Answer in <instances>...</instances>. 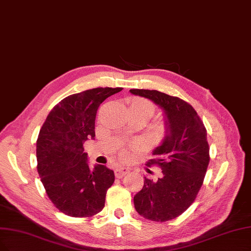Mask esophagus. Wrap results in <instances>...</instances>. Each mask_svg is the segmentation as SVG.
Listing matches in <instances>:
<instances>
[{"mask_svg": "<svg viewBox=\"0 0 251 251\" xmlns=\"http://www.w3.org/2000/svg\"><path fill=\"white\" fill-rule=\"evenodd\" d=\"M127 173H129V170L126 168H117L115 169V177L116 178H123Z\"/></svg>", "mask_w": 251, "mask_h": 251, "instance_id": "obj_1", "label": "esophagus"}]
</instances>
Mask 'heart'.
<instances>
[{
	"mask_svg": "<svg viewBox=\"0 0 251 251\" xmlns=\"http://www.w3.org/2000/svg\"><path fill=\"white\" fill-rule=\"evenodd\" d=\"M129 107H131V110H136V111L141 112L147 116V118L151 117L154 113V105L147 101L145 99H140V98H134L132 99L131 103H129ZM123 156L125 158L127 157L126 152H123Z\"/></svg>",
	"mask_w": 251,
	"mask_h": 251,
	"instance_id": "heart-1",
	"label": "heart"
}]
</instances>
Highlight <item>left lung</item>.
<instances>
[{
    "mask_svg": "<svg viewBox=\"0 0 251 251\" xmlns=\"http://www.w3.org/2000/svg\"><path fill=\"white\" fill-rule=\"evenodd\" d=\"M129 92L151 100L167 117V136L147 162L148 167L162 169V175L156 181L145 177L134 197L140 215L165 223L181 215L201 189L210 160L207 131L194 107L180 98L149 89Z\"/></svg>",
    "mask_w": 251,
    "mask_h": 251,
    "instance_id": "obj_1",
    "label": "left lung"
}]
</instances>
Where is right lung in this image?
I'll use <instances>...</instances> for the list:
<instances>
[{
	"mask_svg": "<svg viewBox=\"0 0 251 251\" xmlns=\"http://www.w3.org/2000/svg\"><path fill=\"white\" fill-rule=\"evenodd\" d=\"M123 87H97L63 99L46 117L37 139V170L50 201L66 215L91 217L105 206L114 172L91 170L83 143L95 138L98 108Z\"/></svg>",
	"mask_w": 251,
	"mask_h": 251,
	"instance_id": "add662e5",
	"label": "right lung"
}]
</instances>
